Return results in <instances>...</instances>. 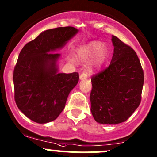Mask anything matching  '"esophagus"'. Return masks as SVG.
Masks as SVG:
<instances>
[{
    "label": "esophagus",
    "mask_w": 157,
    "mask_h": 157,
    "mask_svg": "<svg viewBox=\"0 0 157 157\" xmlns=\"http://www.w3.org/2000/svg\"><path fill=\"white\" fill-rule=\"evenodd\" d=\"M88 77V74L86 71H84V72L82 73L80 75V80H84V79H86Z\"/></svg>",
    "instance_id": "esophagus-1"
}]
</instances>
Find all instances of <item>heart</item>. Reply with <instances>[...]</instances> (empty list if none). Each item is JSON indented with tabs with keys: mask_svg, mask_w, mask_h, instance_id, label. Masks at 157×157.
I'll use <instances>...</instances> for the list:
<instances>
[{
	"mask_svg": "<svg viewBox=\"0 0 157 157\" xmlns=\"http://www.w3.org/2000/svg\"><path fill=\"white\" fill-rule=\"evenodd\" d=\"M95 55L94 64L99 65L105 60L107 55V49L101 42H93L85 46L81 47L77 51V58L80 61H87Z\"/></svg>",
	"mask_w": 157,
	"mask_h": 157,
	"instance_id": "obj_1",
	"label": "heart"
}]
</instances>
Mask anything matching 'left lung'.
Returning a JSON list of instances; mask_svg holds the SVG:
<instances>
[{"label": "left lung", "mask_w": 157, "mask_h": 157, "mask_svg": "<svg viewBox=\"0 0 157 157\" xmlns=\"http://www.w3.org/2000/svg\"><path fill=\"white\" fill-rule=\"evenodd\" d=\"M110 64L91 77V112L100 124L125 121L141 101L144 71L135 51L112 36Z\"/></svg>", "instance_id": "1"}]
</instances>
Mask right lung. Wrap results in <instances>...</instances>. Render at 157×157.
Returning a JSON list of instances; mask_svg holds the SVG:
<instances>
[{
	"instance_id": "1",
	"label": "right lung",
	"mask_w": 157,
	"mask_h": 157,
	"mask_svg": "<svg viewBox=\"0 0 157 157\" xmlns=\"http://www.w3.org/2000/svg\"><path fill=\"white\" fill-rule=\"evenodd\" d=\"M78 32L72 26L44 31L24 45L13 71L14 99L19 109L35 122L56 119L70 92L79 80L77 72L58 74L56 62L61 48Z\"/></svg>"
}]
</instances>
